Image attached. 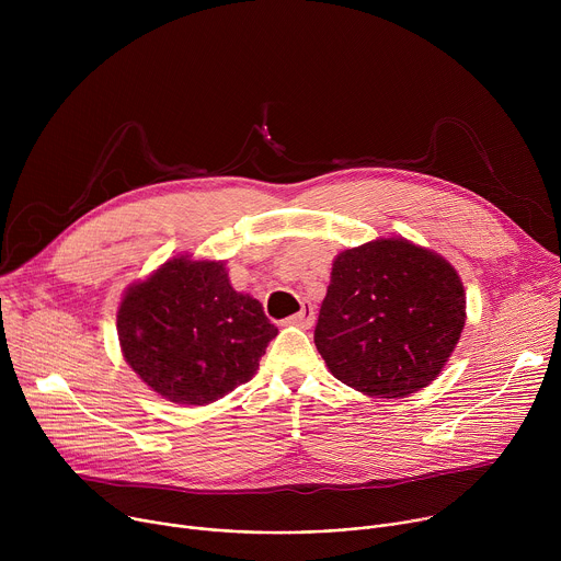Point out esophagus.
Segmentation results:
<instances>
[{"label":"esophagus","instance_id":"1","mask_svg":"<svg viewBox=\"0 0 561 561\" xmlns=\"http://www.w3.org/2000/svg\"><path fill=\"white\" fill-rule=\"evenodd\" d=\"M314 322V310L310 304H304L299 312H295L293 317H288V324L299 327V329H310Z\"/></svg>","mask_w":561,"mask_h":561}]
</instances>
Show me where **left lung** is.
Listing matches in <instances>:
<instances>
[{"mask_svg": "<svg viewBox=\"0 0 561 561\" xmlns=\"http://www.w3.org/2000/svg\"><path fill=\"white\" fill-rule=\"evenodd\" d=\"M463 324L457 271L409 239L388 237L335 257L314 346L346 386L394 399L442 373Z\"/></svg>", "mask_w": 561, "mask_h": 561, "instance_id": "obj_1", "label": "left lung"}]
</instances>
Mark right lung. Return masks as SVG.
<instances>
[{"mask_svg": "<svg viewBox=\"0 0 561 561\" xmlns=\"http://www.w3.org/2000/svg\"><path fill=\"white\" fill-rule=\"evenodd\" d=\"M124 359L169 402L204 407L247 383L277 327L237 293L224 262L173 257L128 286L117 310Z\"/></svg>", "mask_w": 561, "mask_h": 561, "instance_id": "add662e5", "label": "right lung"}]
</instances>
